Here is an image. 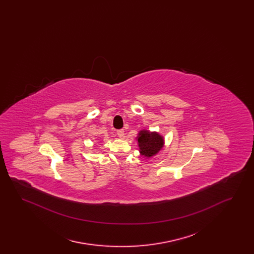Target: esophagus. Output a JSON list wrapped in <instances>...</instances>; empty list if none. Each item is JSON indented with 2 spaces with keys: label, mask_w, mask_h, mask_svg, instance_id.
Here are the masks:
<instances>
[{
  "label": "esophagus",
  "mask_w": 254,
  "mask_h": 254,
  "mask_svg": "<svg viewBox=\"0 0 254 254\" xmlns=\"http://www.w3.org/2000/svg\"><path fill=\"white\" fill-rule=\"evenodd\" d=\"M117 135H118L120 138H123V137L125 136V130H124V129H119V130H117Z\"/></svg>",
  "instance_id": "obj_1"
}]
</instances>
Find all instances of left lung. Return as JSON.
I'll list each match as a JSON object with an SVG mask.
<instances>
[{
  "instance_id": "obj_1",
  "label": "left lung",
  "mask_w": 254,
  "mask_h": 254,
  "mask_svg": "<svg viewBox=\"0 0 254 254\" xmlns=\"http://www.w3.org/2000/svg\"><path fill=\"white\" fill-rule=\"evenodd\" d=\"M138 145L141 155L146 158L152 157L164 146V138L157 132H150L143 129L138 133Z\"/></svg>"
}]
</instances>
